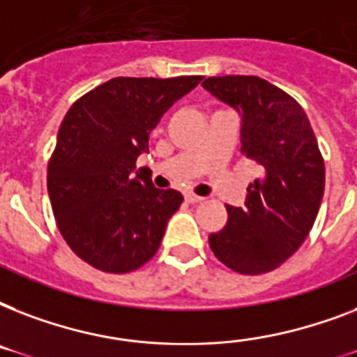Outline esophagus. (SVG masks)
Returning <instances> with one entry per match:
<instances>
[{
	"mask_svg": "<svg viewBox=\"0 0 357 357\" xmlns=\"http://www.w3.org/2000/svg\"><path fill=\"white\" fill-rule=\"evenodd\" d=\"M202 200H204L202 196H196L192 195V192H185V202H187V204H200Z\"/></svg>",
	"mask_w": 357,
	"mask_h": 357,
	"instance_id": "esophagus-1",
	"label": "esophagus"
}]
</instances>
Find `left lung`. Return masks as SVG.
Listing matches in <instances>:
<instances>
[{
	"label": "left lung",
	"instance_id": "8db88e82",
	"mask_svg": "<svg viewBox=\"0 0 357 357\" xmlns=\"http://www.w3.org/2000/svg\"><path fill=\"white\" fill-rule=\"evenodd\" d=\"M202 86L243 119L241 153L263 170L244 207L209 235L213 254L238 274H265L300 248L324 195V159L310 119L293 96L257 75L207 77Z\"/></svg>",
	"mask_w": 357,
	"mask_h": 357
}]
</instances>
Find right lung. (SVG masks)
Masks as SVG:
<instances>
[{
    "label": "right lung",
    "mask_w": 357,
    "mask_h": 357,
    "mask_svg": "<svg viewBox=\"0 0 357 357\" xmlns=\"http://www.w3.org/2000/svg\"><path fill=\"white\" fill-rule=\"evenodd\" d=\"M200 81L114 77L64 116L47 162V195L64 241L98 271L126 274L155 255L183 196L131 172L148 151L151 129Z\"/></svg>",
    "instance_id": "1"
}]
</instances>
